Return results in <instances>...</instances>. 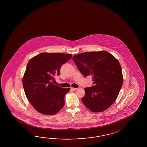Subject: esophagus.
<instances>
[{
    "instance_id": "obj_1",
    "label": "esophagus",
    "mask_w": 147,
    "mask_h": 147,
    "mask_svg": "<svg viewBox=\"0 0 147 147\" xmlns=\"http://www.w3.org/2000/svg\"><path fill=\"white\" fill-rule=\"evenodd\" d=\"M77 89H78L77 88H71V90H72V91L77 90Z\"/></svg>"
}]
</instances>
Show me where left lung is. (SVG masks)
Instances as JSON below:
<instances>
[{
  "instance_id": "8db88e82",
  "label": "left lung",
  "mask_w": 147,
  "mask_h": 147,
  "mask_svg": "<svg viewBox=\"0 0 147 147\" xmlns=\"http://www.w3.org/2000/svg\"><path fill=\"white\" fill-rule=\"evenodd\" d=\"M72 59L85 77L91 76V87L86 88L81 100L88 109L100 113L115 101L123 84L122 69L118 60L106 51L87 52L73 57Z\"/></svg>"
}]
</instances>
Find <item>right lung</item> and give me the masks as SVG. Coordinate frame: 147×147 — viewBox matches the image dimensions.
Wrapping results in <instances>:
<instances>
[{
    "instance_id": "obj_1",
    "label": "right lung",
    "mask_w": 147,
    "mask_h": 147,
    "mask_svg": "<svg viewBox=\"0 0 147 147\" xmlns=\"http://www.w3.org/2000/svg\"><path fill=\"white\" fill-rule=\"evenodd\" d=\"M71 58V54L43 53L29 61L22 84L28 101L38 112L53 115L63 108L70 88L60 87L53 81L61 67Z\"/></svg>"
}]
</instances>
